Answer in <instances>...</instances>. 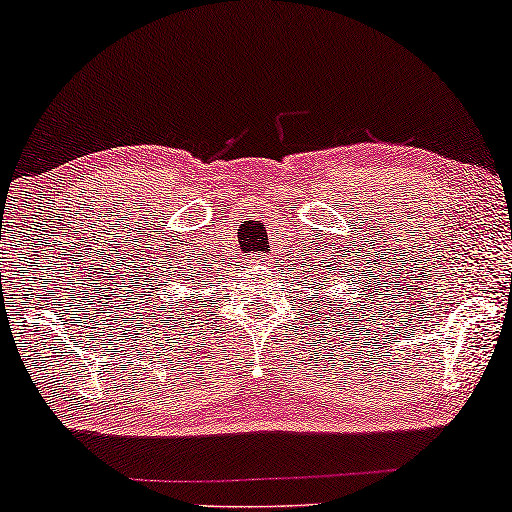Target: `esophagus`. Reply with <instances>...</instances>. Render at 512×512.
Instances as JSON below:
<instances>
[{
	"instance_id": "34e87169",
	"label": "esophagus",
	"mask_w": 512,
	"mask_h": 512,
	"mask_svg": "<svg viewBox=\"0 0 512 512\" xmlns=\"http://www.w3.org/2000/svg\"><path fill=\"white\" fill-rule=\"evenodd\" d=\"M246 263H249L251 268H263L268 263V258L261 256V254H251L249 258H246Z\"/></svg>"
}]
</instances>
